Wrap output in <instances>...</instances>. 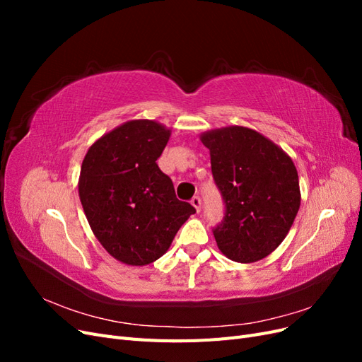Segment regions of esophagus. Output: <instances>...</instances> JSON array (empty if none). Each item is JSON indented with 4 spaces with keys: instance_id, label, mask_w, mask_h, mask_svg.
Wrapping results in <instances>:
<instances>
[{
    "instance_id": "34e87169",
    "label": "esophagus",
    "mask_w": 362,
    "mask_h": 362,
    "mask_svg": "<svg viewBox=\"0 0 362 362\" xmlns=\"http://www.w3.org/2000/svg\"><path fill=\"white\" fill-rule=\"evenodd\" d=\"M192 205L194 206L196 213L201 211V198H199V196H194V198L192 199Z\"/></svg>"
}]
</instances>
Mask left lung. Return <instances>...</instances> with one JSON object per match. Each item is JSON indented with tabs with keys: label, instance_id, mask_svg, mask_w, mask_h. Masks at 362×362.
<instances>
[{
	"label": "left lung",
	"instance_id": "1",
	"mask_svg": "<svg viewBox=\"0 0 362 362\" xmlns=\"http://www.w3.org/2000/svg\"><path fill=\"white\" fill-rule=\"evenodd\" d=\"M210 149L213 177L226 204L214 228L222 254L255 262L287 237L300 206L299 177L291 157L258 131L231 125L199 136Z\"/></svg>",
	"mask_w": 362,
	"mask_h": 362
}]
</instances>
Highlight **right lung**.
<instances>
[{"instance_id":"right-lung-1","label":"right lung","mask_w":362,"mask_h":362,"mask_svg":"<svg viewBox=\"0 0 362 362\" xmlns=\"http://www.w3.org/2000/svg\"><path fill=\"white\" fill-rule=\"evenodd\" d=\"M170 128L134 119L87 149L78 194L95 237L127 266H146L166 254L181 225L196 211L178 201L172 180L156 163Z\"/></svg>"}]
</instances>
